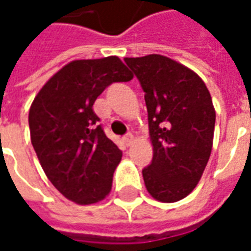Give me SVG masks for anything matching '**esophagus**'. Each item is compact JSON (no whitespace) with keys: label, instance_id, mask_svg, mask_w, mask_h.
<instances>
[{"label":"esophagus","instance_id":"obj_1","mask_svg":"<svg viewBox=\"0 0 251 251\" xmlns=\"http://www.w3.org/2000/svg\"><path fill=\"white\" fill-rule=\"evenodd\" d=\"M133 141H134V136H133V134H130V133H129V134H126V136L124 137V142H125L127 147H129V145H131V144H133Z\"/></svg>","mask_w":251,"mask_h":251}]
</instances>
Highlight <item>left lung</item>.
Wrapping results in <instances>:
<instances>
[{
	"instance_id": "1",
	"label": "left lung",
	"mask_w": 251,
	"mask_h": 251,
	"mask_svg": "<svg viewBox=\"0 0 251 251\" xmlns=\"http://www.w3.org/2000/svg\"><path fill=\"white\" fill-rule=\"evenodd\" d=\"M145 93L151 165L142 169L148 192L158 201L184 199L212 149L215 109L204 82L188 67L163 55L125 57Z\"/></svg>"
}]
</instances>
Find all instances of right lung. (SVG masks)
I'll return each instance as SVG.
<instances>
[{"mask_svg":"<svg viewBox=\"0 0 251 251\" xmlns=\"http://www.w3.org/2000/svg\"><path fill=\"white\" fill-rule=\"evenodd\" d=\"M133 75L120 57L74 60L43 86L29 110L30 141L55 188L77 204L109 195L122 152L98 125L93 104L114 82Z\"/></svg>","mask_w":251,"mask_h":251,"instance_id":"add662e5","label":"right lung"}]
</instances>
